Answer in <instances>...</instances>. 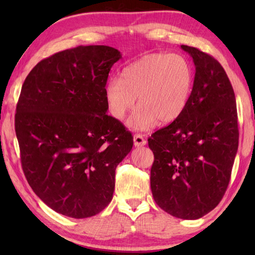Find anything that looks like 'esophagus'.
I'll return each mask as SVG.
<instances>
[{
	"instance_id": "1",
	"label": "esophagus",
	"mask_w": 255,
	"mask_h": 255,
	"mask_svg": "<svg viewBox=\"0 0 255 255\" xmlns=\"http://www.w3.org/2000/svg\"><path fill=\"white\" fill-rule=\"evenodd\" d=\"M133 144L134 147H142V145L147 144V140H145L141 134H134L133 136Z\"/></svg>"
}]
</instances>
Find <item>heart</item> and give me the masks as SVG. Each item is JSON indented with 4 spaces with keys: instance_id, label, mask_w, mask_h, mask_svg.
I'll return each mask as SVG.
<instances>
[{
    "instance_id": "b5f03b06",
    "label": "heart",
    "mask_w": 255,
    "mask_h": 255,
    "mask_svg": "<svg viewBox=\"0 0 255 255\" xmlns=\"http://www.w3.org/2000/svg\"><path fill=\"white\" fill-rule=\"evenodd\" d=\"M194 74L185 58L171 53H152L125 68L121 79L105 86V101L111 115L123 121L134 105L129 127L144 131L156 123L174 122L185 111L191 99Z\"/></svg>"
}]
</instances>
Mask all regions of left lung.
<instances>
[{
    "label": "left lung",
    "mask_w": 255,
    "mask_h": 255,
    "mask_svg": "<svg viewBox=\"0 0 255 255\" xmlns=\"http://www.w3.org/2000/svg\"><path fill=\"white\" fill-rule=\"evenodd\" d=\"M195 64L193 91L182 115L148 139L154 161L151 192L176 218H202L219 204L239 143L236 96L221 64L182 45Z\"/></svg>",
    "instance_id": "1"
}]
</instances>
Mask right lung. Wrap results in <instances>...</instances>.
Returning <instances> with one entry per match:
<instances>
[{"mask_svg": "<svg viewBox=\"0 0 255 255\" xmlns=\"http://www.w3.org/2000/svg\"><path fill=\"white\" fill-rule=\"evenodd\" d=\"M121 52L79 46L38 62L24 81L15 131L26 180L57 213L95 216L111 203L115 170L133 138L108 116L105 86Z\"/></svg>", "mask_w": 255, "mask_h": 255, "instance_id": "right-lung-1", "label": "right lung"}]
</instances>
